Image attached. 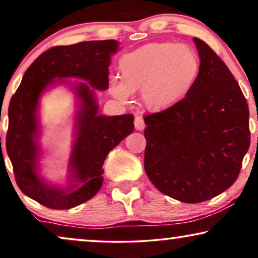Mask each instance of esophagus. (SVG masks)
<instances>
[{"instance_id": "34e87169", "label": "esophagus", "mask_w": 258, "mask_h": 258, "mask_svg": "<svg viewBox=\"0 0 258 258\" xmlns=\"http://www.w3.org/2000/svg\"><path fill=\"white\" fill-rule=\"evenodd\" d=\"M135 129L139 130V132H141V130H143L144 128H146V123H144L143 118L140 117V116H136L135 117Z\"/></svg>"}]
</instances>
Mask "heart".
<instances>
[{
  "label": "heart",
  "instance_id": "1",
  "mask_svg": "<svg viewBox=\"0 0 258 258\" xmlns=\"http://www.w3.org/2000/svg\"><path fill=\"white\" fill-rule=\"evenodd\" d=\"M200 66L199 55L188 44L150 42L122 56V80H111V94L117 100L126 101L133 91L141 90L147 108L165 110L189 94L199 77Z\"/></svg>",
  "mask_w": 258,
  "mask_h": 258
}]
</instances>
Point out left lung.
I'll list each match as a JSON object with an SVG mask.
<instances>
[{
    "label": "left lung",
    "mask_w": 258,
    "mask_h": 258,
    "mask_svg": "<svg viewBox=\"0 0 258 258\" xmlns=\"http://www.w3.org/2000/svg\"><path fill=\"white\" fill-rule=\"evenodd\" d=\"M200 73L181 102L144 117V169L164 195L211 200L234 184L250 144L249 108L224 62L194 37Z\"/></svg>",
    "instance_id": "8db88e82"
}]
</instances>
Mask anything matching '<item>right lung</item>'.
<instances>
[{
    "label": "right lung",
    "instance_id": "1",
    "mask_svg": "<svg viewBox=\"0 0 258 258\" xmlns=\"http://www.w3.org/2000/svg\"><path fill=\"white\" fill-rule=\"evenodd\" d=\"M115 40L88 41L54 47L38 56L24 73L10 100L6 148L16 183L24 195L51 209H70L93 199L103 182V163L109 151L134 132V116L100 114L96 90H107ZM68 78L79 81L70 83ZM64 84L77 101L73 147L64 186L40 175L39 103L45 91ZM2 153V151H1Z\"/></svg>",
    "mask_w": 258,
    "mask_h": 258
}]
</instances>
